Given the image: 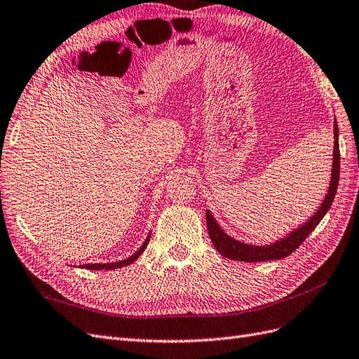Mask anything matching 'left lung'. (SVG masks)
<instances>
[{
  "instance_id": "1",
  "label": "left lung",
  "mask_w": 359,
  "mask_h": 359,
  "mask_svg": "<svg viewBox=\"0 0 359 359\" xmlns=\"http://www.w3.org/2000/svg\"><path fill=\"white\" fill-rule=\"evenodd\" d=\"M334 163H332V177L331 184H329L327 195L323 199V203L320 208L317 210L316 215L309 219L306 224H304L292 234H288L285 238H280L279 241L273 245L267 246H250L246 243H240V241L231 238L226 236L222 228L217 225V222L212 217L210 211H207L205 219H207V229L211 238V243L220 252V255L225 258L237 259V261H246V263H258V261H270V259H279L288 257L293 252L304 243V240L311 234L313 229L320 224V220L331 208L337 187H338V180H340V144H338V127L337 122L334 125Z\"/></svg>"
}]
</instances>
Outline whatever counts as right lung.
<instances>
[{"label":"right lung","mask_w":359,"mask_h":359,"mask_svg":"<svg viewBox=\"0 0 359 359\" xmlns=\"http://www.w3.org/2000/svg\"><path fill=\"white\" fill-rule=\"evenodd\" d=\"M151 237V236H149ZM149 237L144 240V243H143V246L135 252L134 255H131L130 258H127V259H123V261H119V263H110V264H86V266H83V267H86V269H89V270H111V269H119V267H123V266H128V264H131V263H134L135 259L139 258V255L142 254V252L147 249V246H148V243H149Z\"/></svg>","instance_id":"right-lung-1"}]
</instances>
